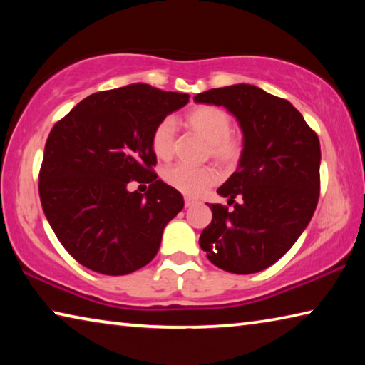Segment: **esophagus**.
Segmentation results:
<instances>
[{"label": "esophagus", "instance_id": "34e87169", "mask_svg": "<svg viewBox=\"0 0 365 365\" xmlns=\"http://www.w3.org/2000/svg\"><path fill=\"white\" fill-rule=\"evenodd\" d=\"M196 200H193V197H185V207H191L196 205Z\"/></svg>", "mask_w": 365, "mask_h": 365}]
</instances>
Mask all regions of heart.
I'll use <instances>...</instances> for the list:
<instances>
[{"instance_id":"heart-1","label":"heart","mask_w":365,"mask_h":365,"mask_svg":"<svg viewBox=\"0 0 365 365\" xmlns=\"http://www.w3.org/2000/svg\"><path fill=\"white\" fill-rule=\"evenodd\" d=\"M188 127L209 143V154L222 164L237 163L242 154V143L232 135V117L215 106H197L187 114ZM175 123L170 117L160 120L151 135L153 153L159 159H170L175 153ZM164 180L183 195L200 196L219 180L212 168H191L187 164L172 165L164 172Z\"/></svg>"}]
</instances>
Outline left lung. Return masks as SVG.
I'll return each instance as SVG.
<instances>
[{
    "label": "left lung",
    "instance_id": "8db88e82",
    "mask_svg": "<svg viewBox=\"0 0 365 365\" xmlns=\"http://www.w3.org/2000/svg\"><path fill=\"white\" fill-rule=\"evenodd\" d=\"M195 101L224 106L243 132L238 168L217 190L233 209L207 205L212 222L200 246L222 270L256 274L279 261L312 219L320 191L319 137L292 103L255 85L212 88Z\"/></svg>",
    "mask_w": 365,
    "mask_h": 365
}]
</instances>
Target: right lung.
<instances>
[{
  "label": "right lung",
  "mask_w": 365,
  "mask_h": 365,
  "mask_svg": "<svg viewBox=\"0 0 365 365\" xmlns=\"http://www.w3.org/2000/svg\"><path fill=\"white\" fill-rule=\"evenodd\" d=\"M190 95L148 83L86 96L53 127L40 170V201L61 245L104 275H127L158 255L183 196L151 168L154 127ZM150 182L145 195L128 182Z\"/></svg>",
  "instance_id": "obj_1"
}]
</instances>
